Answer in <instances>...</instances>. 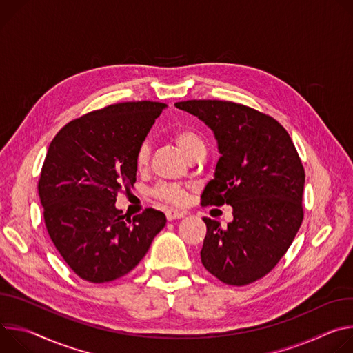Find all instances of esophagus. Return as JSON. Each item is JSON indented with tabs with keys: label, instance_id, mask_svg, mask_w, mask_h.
I'll return each instance as SVG.
<instances>
[{
	"label": "esophagus",
	"instance_id": "obj_1",
	"mask_svg": "<svg viewBox=\"0 0 353 353\" xmlns=\"http://www.w3.org/2000/svg\"><path fill=\"white\" fill-rule=\"evenodd\" d=\"M167 219L170 220V221H172V220H176V219H182V217H185V212H179V210H174V209H170V210H167Z\"/></svg>",
	"mask_w": 353,
	"mask_h": 353
}]
</instances>
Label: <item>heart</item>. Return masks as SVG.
Instances as JSON below:
<instances>
[{
    "label": "heart",
    "mask_w": 353,
    "mask_h": 353,
    "mask_svg": "<svg viewBox=\"0 0 353 353\" xmlns=\"http://www.w3.org/2000/svg\"><path fill=\"white\" fill-rule=\"evenodd\" d=\"M172 141L175 145L181 150V152L186 157V159H190L193 154H196L199 151H205V143L198 132H194L190 128H181L174 132L172 134ZM148 154H150V147L148 143H143L136 154V167L139 170L144 168L148 163ZM155 196L172 203V205H183L186 202V190L181 185L176 183H163L160 186H157L154 190Z\"/></svg>",
    "instance_id": "b5f03b06"
}]
</instances>
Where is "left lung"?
<instances>
[{"label": "left lung", "instance_id": "obj_1", "mask_svg": "<svg viewBox=\"0 0 353 353\" xmlns=\"http://www.w3.org/2000/svg\"><path fill=\"white\" fill-rule=\"evenodd\" d=\"M175 106L212 129L220 159L202 205L232 208V221L205 217L201 258L219 281L252 283L269 273L293 243L303 221L304 168L296 147L273 117L225 101H186Z\"/></svg>", "mask_w": 353, "mask_h": 353}]
</instances>
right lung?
I'll list each match as a JSON object with an SVG mask.
<instances>
[{
	"instance_id": "obj_1",
	"label": "right lung",
	"mask_w": 353,
	"mask_h": 353,
	"mask_svg": "<svg viewBox=\"0 0 353 353\" xmlns=\"http://www.w3.org/2000/svg\"><path fill=\"white\" fill-rule=\"evenodd\" d=\"M160 102H123L65 125L49 145L39 179L49 236L78 276L105 283L125 276L147 254L167 217L147 209L133 219L116 196L136 182V154Z\"/></svg>"
}]
</instances>
